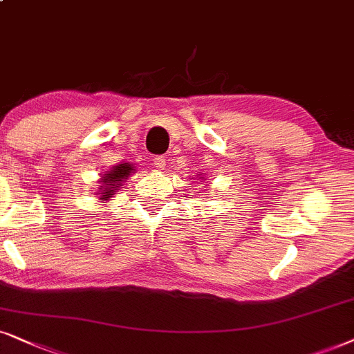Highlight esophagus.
<instances>
[{"instance_id":"obj_1","label":"esophagus","mask_w":354,"mask_h":354,"mask_svg":"<svg viewBox=\"0 0 354 354\" xmlns=\"http://www.w3.org/2000/svg\"><path fill=\"white\" fill-rule=\"evenodd\" d=\"M153 167L156 168V171H163L165 167H167V160H165L163 156H155Z\"/></svg>"}]
</instances>
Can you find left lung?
Instances as JSON below:
<instances>
[{"instance_id": "1", "label": "left lung", "mask_w": 354, "mask_h": 354, "mask_svg": "<svg viewBox=\"0 0 354 354\" xmlns=\"http://www.w3.org/2000/svg\"><path fill=\"white\" fill-rule=\"evenodd\" d=\"M199 180H203V176H199Z\"/></svg>"}]
</instances>
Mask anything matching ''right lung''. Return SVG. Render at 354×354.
Returning <instances> with one entry per match:
<instances>
[{"label": "right lung", "instance_id": "obj_1", "mask_svg": "<svg viewBox=\"0 0 354 354\" xmlns=\"http://www.w3.org/2000/svg\"><path fill=\"white\" fill-rule=\"evenodd\" d=\"M132 173H136V167L129 162H120L119 165L111 167L109 171L102 173L100 181H97V185H100L96 191L97 198L106 201V203L111 198H114V194H118L120 187L124 186V183L129 180Z\"/></svg>", "mask_w": 354, "mask_h": 354}]
</instances>
